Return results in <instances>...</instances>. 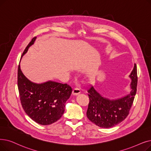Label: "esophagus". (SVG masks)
<instances>
[{
  "label": "esophagus",
  "instance_id": "esophagus-1",
  "mask_svg": "<svg viewBox=\"0 0 151 151\" xmlns=\"http://www.w3.org/2000/svg\"><path fill=\"white\" fill-rule=\"evenodd\" d=\"M81 93V89L79 88H75L73 90V94L74 96H76L78 94H79Z\"/></svg>",
  "mask_w": 151,
  "mask_h": 151
}]
</instances>
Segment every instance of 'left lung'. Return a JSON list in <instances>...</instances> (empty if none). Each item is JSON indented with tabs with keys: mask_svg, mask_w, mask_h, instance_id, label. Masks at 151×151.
<instances>
[{
	"mask_svg": "<svg viewBox=\"0 0 151 151\" xmlns=\"http://www.w3.org/2000/svg\"><path fill=\"white\" fill-rule=\"evenodd\" d=\"M129 77L132 79L130 84L132 90L129 94L119 99L110 100L104 97L93 86L88 89L89 102L86 115L91 122L99 127L109 128L126 119L136 93L137 76L136 64Z\"/></svg>",
	"mask_w": 151,
	"mask_h": 151,
	"instance_id": "left-lung-1",
	"label": "left lung"
}]
</instances>
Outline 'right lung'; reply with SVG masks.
<instances>
[{
  "instance_id": "obj_1",
  "label": "right lung",
  "mask_w": 151,
  "mask_h": 151,
  "mask_svg": "<svg viewBox=\"0 0 151 151\" xmlns=\"http://www.w3.org/2000/svg\"><path fill=\"white\" fill-rule=\"evenodd\" d=\"M36 37L24 49L22 56L34 44ZM18 88L22 107L35 122L48 125L59 120L64 113L65 103L72 93V88L67 84L48 81L37 84L29 81L18 68Z\"/></svg>"
}]
</instances>
